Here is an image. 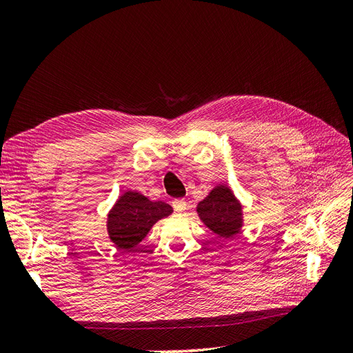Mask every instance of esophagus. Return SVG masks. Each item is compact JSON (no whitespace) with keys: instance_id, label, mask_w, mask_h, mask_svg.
Wrapping results in <instances>:
<instances>
[{"instance_id":"34e87169","label":"esophagus","mask_w":353,"mask_h":353,"mask_svg":"<svg viewBox=\"0 0 353 353\" xmlns=\"http://www.w3.org/2000/svg\"><path fill=\"white\" fill-rule=\"evenodd\" d=\"M172 206L178 213H183L187 209V201L184 199H175L172 201Z\"/></svg>"}]
</instances>
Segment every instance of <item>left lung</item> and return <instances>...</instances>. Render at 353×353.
Listing matches in <instances>:
<instances>
[{
  "instance_id": "1",
  "label": "left lung",
  "mask_w": 353,
  "mask_h": 353,
  "mask_svg": "<svg viewBox=\"0 0 353 353\" xmlns=\"http://www.w3.org/2000/svg\"><path fill=\"white\" fill-rule=\"evenodd\" d=\"M200 221L221 239H232L241 232L244 212L241 201L234 194L228 184H218L209 194L197 203Z\"/></svg>"
}]
</instances>
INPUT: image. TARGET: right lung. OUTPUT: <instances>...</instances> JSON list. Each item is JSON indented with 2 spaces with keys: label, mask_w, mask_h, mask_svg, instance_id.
Returning <instances> with one entry per match:
<instances>
[{
  "label": "right lung",
  "mask_w": 353,
  "mask_h": 353,
  "mask_svg": "<svg viewBox=\"0 0 353 353\" xmlns=\"http://www.w3.org/2000/svg\"><path fill=\"white\" fill-rule=\"evenodd\" d=\"M172 206L162 200H150L134 190H126L108 213V234L116 249L131 252L140 244L154 223L168 218Z\"/></svg>",
  "instance_id": "add662e5"
}]
</instances>
